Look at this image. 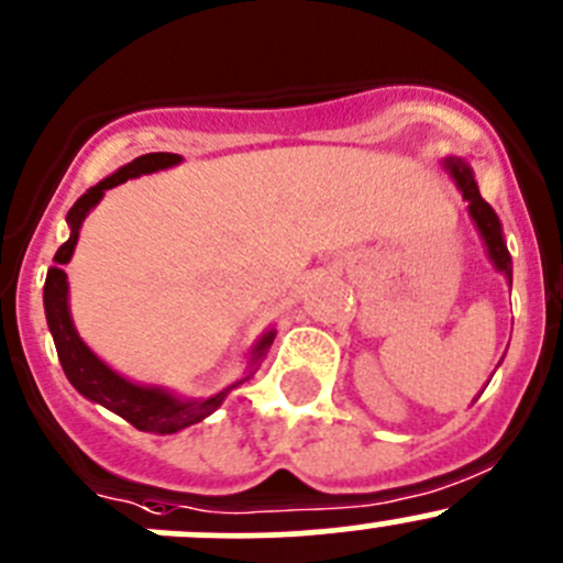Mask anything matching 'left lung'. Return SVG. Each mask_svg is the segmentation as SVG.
Listing matches in <instances>:
<instances>
[{
    "label": "left lung",
    "instance_id": "left-lung-1",
    "mask_svg": "<svg viewBox=\"0 0 563 563\" xmlns=\"http://www.w3.org/2000/svg\"><path fill=\"white\" fill-rule=\"evenodd\" d=\"M443 167L449 170V176L454 178L462 198L467 200V214H471L473 225H476L478 236H482L484 250H487V258L493 261L495 269H498L500 275L506 277V283L511 286V255H509V247H506L504 225H500L493 206H489L487 200L482 198V192H478V184H476V176H473L471 165L456 159V156H449V159L443 162Z\"/></svg>",
    "mask_w": 563,
    "mask_h": 563
}]
</instances>
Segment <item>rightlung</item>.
<instances>
[{
	"label": "right lung",
	"instance_id": "obj_1",
	"mask_svg": "<svg viewBox=\"0 0 563 563\" xmlns=\"http://www.w3.org/2000/svg\"><path fill=\"white\" fill-rule=\"evenodd\" d=\"M181 162L184 159L178 154L136 156L134 162H129V165H123L120 170H114L112 176L98 181L96 187L87 189V192L70 206L68 217H65V222H68L70 228V236L68 242L57 250V255H54V266H48L46 286H43V308H46L48 332H52L54 346H57V357L59 363H63V371L65 376H68L70 385H74L85 398H90V401L107 407L109 412L129 420L131 427H136L140 432L154 434H176L181 432V429L209 418V415L225 401L228 393H231L233 387L247 382L250 376L258 371L261 360L266 357L272 341H275V330H266L264 335L253 343V349L247 352V368H244L242 379H236L233 385L222 387V390H217L214 396L209 398H181L176 396V393L167 390V387L140 385V382L125 379L123 374L109 368V365L81 341L79 332H76L68 305V275H65L63 266L74 258V250L76 242H79V231L85 217L101 203L107 189L125 184L129 178L170 170V167L181 165Z\"/></svg>",
	"mask_w": 563,
	"mask_h": 563
}]
</instances>
